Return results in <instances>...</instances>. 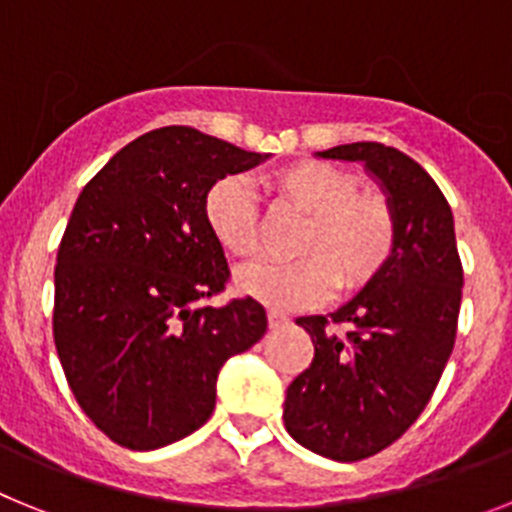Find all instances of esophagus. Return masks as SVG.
<instances>
[{
    "mask_svg": "<svg viewBox=\"0 0 512 512\" xmlns=\"http://www.w3.org/2000/svg\"><path fill=\"white\" fill-rule=\"evenodd\" d=\"M288 322V317L283 314V311H275L270 309L268 311V324H270V330H278V327H283V324Z\"/></svg>",
    "mask_w": 512,
    "mask_h": 512,
    "instance_id": "obj_1",
    "label": "esophagus"
}]
</instances>
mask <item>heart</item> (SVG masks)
<instances>
[{
  "label": "heart",
  "instance_id": "obj_1",
  "mask_svg": "<svg viewBox=\"0 0 512 512\" xmlns=\"http://www.w3.org/2000/svg\"><path fill=\"white\" fill-rule=\"evenodd\" d=\"M275 203L296 208L306 219L293 242L301 257L255 265L237 275V291L275 306L296 309L327 299L332 288L358 291L384 270L397 247V219L389 201L358 190L350 172L327 162L288 164L262 177ZM203 219L226 255H257L260 213L247 182L221 177L203 198Z\"/></svg>",
  "mask_w": 512,
  "mask_h": 512
}]
</instances>
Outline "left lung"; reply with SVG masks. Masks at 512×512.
Masks as SVG:
<instances>
[{
    "label": "left lung",
    "mask_w": 512,
    "mask_h": 512,
    "mask_svg": "<svg viewBox=\"0 0 512 512\" xmlns=\"http://www.w3.org/2000/svg\"><path fill=\"white\" fill-rule=\"evenodd\" d=\"M317 157L363 164L394 211L397 247L330 317L296 319L311 335L314 361L288 386L283 420L309 451L361 461L397 441L433 397L456 340L464 273L451 206L415 159L376 141Z\"/></svg>",
    "instance_id": "8db88e82"
}]
</instances>
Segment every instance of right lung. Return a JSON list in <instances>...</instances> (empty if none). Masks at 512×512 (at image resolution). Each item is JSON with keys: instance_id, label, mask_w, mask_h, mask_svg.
I'll return each mask as SVG.
<instances>
[{"instance_id": "obj_1", "label": "right lung", "mask_w": 512, "mask_h": 512, "mask_svg": "<svg viewBox=\"0 0 512 512\" xmlns=\"http://www.w3.org/2000/svg\"><path fill=\"white\" fill-rule=\"evenodd\" d=\"M268 157L167 126L79 193L53 270V342L79 407L118 446L154 451L201 428L221 366L268 330L250 296L201 304L229 278L203 198Z\"/></svg>"}]
</instances>
